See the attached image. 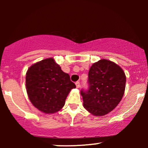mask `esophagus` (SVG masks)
I'll return each mask as SVG.
<instances>
[{
  "instance_id": "esophagus-1",
  "label": "esophagus",
  "mask_w": 148,
  "mask_h": 148,
  "mask_svg": "<svg viewBox=\"0 0 148 148\" xmlns=\"http://www.w3.org/2000/svg\"><path fill=\"white\" fill-rule=\"evenodd\" d=\"M76 88H80V83L79 82V81H77V82H76Z\"/></svg>"
}]
</instances>
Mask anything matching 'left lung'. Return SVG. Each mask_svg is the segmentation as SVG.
Listing matches in <instances>:
<instances>
[{
    "label": "left lung",
    "mask_w": 148,
    "mask_h": 148,
    "mask_svg": "<svg viewBox=\"0 0 148 148\" xmlns=\"http://www.w3.org/2000/svg\"><path fill=\"white\" fill-rule=\"evenodd\" d=\"M88 83L89 89L81 92L84 107L95 116H103L113 111L121 101L126 76L115 62L101 59L90 68Z\"/></svg>",
    "instance_id": "8db88e82"
}]
</instances>
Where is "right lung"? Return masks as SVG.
Here are the masks:
<instances>
[{
  "mask_svg": "<svg viewBox=\"0 0 148 148\" xmlns=\"http://www.w3.org/2000/svg\"><path fill=\"white\" fill-rule=\"evenodd\" d=\"M25 88L30 102L42 113L51 114L62 109L76 85L53 58L44 59L28 68Z\"/></svg>",
  "mask_w": 148,
  "mask_h": 148,
  "instance_id": "add662e5",
  "label": "right lung"
}]
</instances>
